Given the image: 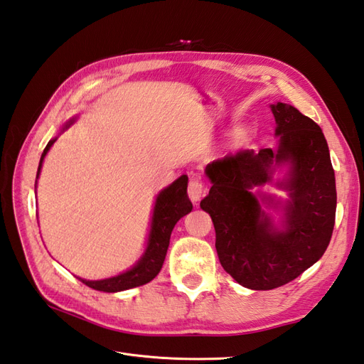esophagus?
<instances>
[{
  "label": "esophagus",
  "mask_w": 364,
  "mask_h": 364,
  "mask_svg": "<svg viewBox=\"0 0 364 364\" xmlns=\"http://www.w3.org/2000/svg\"><path fill=\"white\" fill-rule=\"evenodd\" d=\"M204 192H206V189H204L203 181H200V180H197V178H192V180L189 181L188 195H189V198H191L193 203L200 201V200L204 197Z\"/></svg>",
  "instance_id": "1"
}]
</instances>
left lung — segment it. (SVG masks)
Segmentation results:
<instances>
[{
  "label": "left lung",
  "mask_w": 364,
  "mask_h": 364,
  "mask_svg": "<svg viewBox=\"0 0 364 364\" xmlns=\"http://www.w3.org/2000/svg\"><path fill=\"white\" fill-rule=\"evenodd\" d=\"M271 109L278 147L245 149L208 164L212 188L200 203L213 221L223 269L254 291L283 286L318 262L329 246L337 209L333 167L320 126L284 102ZM283 164L289 171L279 185L291 198L284 229L277 230L261 209L273 199L253 189L270 182L274 167Z\"/></svg>",
  "instance_id": "obj_1"
}]
</instances>
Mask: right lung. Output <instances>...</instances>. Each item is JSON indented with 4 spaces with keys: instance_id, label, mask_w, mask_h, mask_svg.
Instances as JSON below:
<instances>
[{
    "instance_id": "right-lung-1",
    "label": "right lung",
    "mask_w": 364,
    "mask_h": 364,
    "mask_svg": "<svg viewBox=\"0 0 364 364\" xmlns=\"http://www.w3.org/2000/svg\"><path fill=\"white\" fill-rule=\"evenodd\" d=\"M72 124L68 123L63 127L68 129ZM57 141V138L50 139L46 146L44 152L41 155L38 172H36V178L41 172V166L46 154L49 152L52 144ZM192 210V203L188 197V175H181L178 180H175L171 186H167L158 193L154 213H152V223H151V232H149V240H147V247L144 250L143 257L138 259V263L129 269V271L119 274L117 277L106 278V279H97V282H92V279H82L80 282L85 283L86 286L95 289V291L101 292H119L126 291V289H132L136 286H143L158 275L161 271L164 258L167 254V247H169V240L171 234L181 217L188 215Z\"/></svg>"
}]
</instances>
